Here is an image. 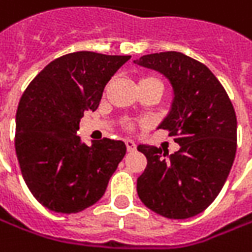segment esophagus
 Here are the masks:
<instances>
[{"label": "esophagus", "mask_w": 252, "mask_h": 252, "mask_svg": "<svg viewBox=\"0 0 252 252\" xmlns=\"http://www.w3.org/2000/svg\"><path fill=\"white\" fill-rule=\"evenodd\" d=\"M126 151L128 152H132V151H135V142L132 141V139H126Z\"/></svg>", "instance_id": "obj_1"}]
</instances>
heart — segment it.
I'll list each match as a JSON object with an SVG mask.
<instances>
[{
    "mask_svg": "<svg viewBox=\"0 0 252 252\" xmlns=\"http://www.w3.org/2000/svg\"><path fill=\"white\" fill-rule=\"evenodd\" d=\"M138 86H155V88H158L159 91L163 89V83H161L160 79H159L158 76H155V75H146V76H142V78L139 79ZM126 128H128V129H132L134 126H132V124H126Z\"/></svg>",
    "mask_w": 252,
    "mask_h": 252,
    "instance_id": "heart-1",
    "label": "heart"
}]
</instances>
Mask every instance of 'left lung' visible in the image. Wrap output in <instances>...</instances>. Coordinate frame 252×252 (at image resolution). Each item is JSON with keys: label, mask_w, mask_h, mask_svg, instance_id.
Instances as JSON below:
<instances>
[{"label": "left lung", "mask_w": 252, "mask_h": 252, "mask_svg": "<svg viewBox=\"0 0 252 252\" xmlns=\"http://www.w3.org/2000/svg\"><path fill=\"white\" fill-rule=\"evenodd\" d=\"M135 64L156 69L173 85L174 101L159 128L178 152L139 145L148 164L136 191L145 206L169 219L192 218L212 204L237 149V118L227 93L202 63L177 51L142 56Z\"/></svg>", "instance_id": "left-lung-1"}]
</instances>
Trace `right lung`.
I'll return each instance as SVG.
<instances>
[{
  "instance_id": "1",
  "label": "right lung",
  "mask_w": 252,
  "mask_h": 252,
  "mask_svg": "<svg viewBox=\"0 0 252 252\" xmlns=\"http://www.w3.org/2000/svg\"><path fill=\"white\" fill-rule=\"evenodd\" d=\"M129 58L65 54L23 92L16 111V156L28 188L50 211L76 213L96 204L123 160V141L103 138L88 146L75 134L83 113L97 109L104 86Z\"/></svg>"
}]
</instances>
